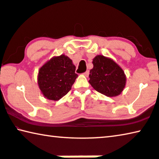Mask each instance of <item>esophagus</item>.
<instances>
[{
  "label": "esophagus",
  "instance_id": "esophagus-1",
  "mask_svg": "<svg viewBox=\"0 0 159 159\" xmlns=\"http://www.w3.org/2000/svg\"><path fill=\"white\" fill-rule=\"evenodd\" d=\"M89 70H87L86 72L83 73V75H85V76H86V77H88V75H89Z\"/></svg>",
  "mask_w": 159,
  "mask_h": 159
}]
</instances>
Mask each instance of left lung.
<instances>
[{
  "label": "left lung",
  "mask_w": 159,
  "mask_h": 159,
  "mask_svg": "<svg viewBox=\"0 0 159 159\" xmlns=\"http://www.w3.org/2000/svg\"><path fill=\"white\" fill-rule=\"evenodd\" d=\"M92 64L93 68L89 75V82L92 87L107 97L120 94L126 84L123 70L115 62L103 55L96 56Z\"/></svg>",
  "instance_id": "1"
}]
</instances>
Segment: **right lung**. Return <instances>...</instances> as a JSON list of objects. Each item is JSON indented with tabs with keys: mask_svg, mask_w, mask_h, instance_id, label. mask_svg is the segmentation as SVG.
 Returning <instances> with one entry per match:
<instances>
[{
	"mask_svg": "<svg viewBox=\"0 0 159 159\" xmlns=\"http://www.w3.org/2000/svg\"><path fill=\"white\" fill-rule=\"evenodd\" d=\"M72 60L64 55L55 57L39 70L38 83L46 98L57 101L71 89L78 77Z\"/></svg>",
	"mask_w": 159,
	"mask_h": 159,
	"instance_id": "1",
	"label": "right lung"
}]
</instances>
